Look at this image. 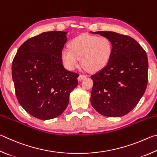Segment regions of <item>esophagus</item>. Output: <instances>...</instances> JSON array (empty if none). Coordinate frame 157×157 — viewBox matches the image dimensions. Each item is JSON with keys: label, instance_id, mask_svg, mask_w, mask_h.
I'll return each mask as SVG.
<instances>
[{"label": "esophagus", "instance_id": "34e87169", "mask_svg": "<svg viewBox=\"0 0 157 157\" xmlns=\"http://www.w3.org/2000/svg\"><path fill=\"white\" fill-rule=\"evenodd\" d=\"M86 77H87V76L86 75V74H80V75H79L78 77V80L82 81L84 78H86Z\"/></svg>", "mask_w": 157, "mask_h": 157}]
</instances>
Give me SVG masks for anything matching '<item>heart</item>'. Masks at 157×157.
Masks as SVG:
<instances>
[{"instance_id":"1","label":"heart","mask_w":157,"mask_h":157,"mask_svg":"<svg viewBox=\"0 0 157 157\" xmlns=\"http://www.w3.org/2000/svg\"><path fill=\"white\" fill-rule=\"evenodd\" d=\"M70 49L64 48L61 59L66 68L73 70L78 66L79 59L83 67L90 71L102 70L111 58L112 45L105 36L81 34L71 41Z\"/></svg>"}]
</instances>
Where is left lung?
<instances>
[{
  "mask_svg": "<svg viewBox=\"0 0 157 157\" xmlns=\"http://www.w3.org/2000/svg\"><path fill=\"white\" fill-rule=\"evenodd\" d=\"M93 33V32H92ZM110 40L111 58L91 78V104L109 117L124 116L135 108L146 90L148 60L144 48L130 36L114 32H97Z\"/></svg>",
  "mask_w": 157,
  "mask_h": 157,
  "instance_id": "obj_1",
  "label": "left lung"
}]
</instances>
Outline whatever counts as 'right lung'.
Here are the masks:
<instances>
[{
	"label": "right lung",
	"instance_id": "add662e5",
	"mask_svg": "<svg viewBox=\"0 0 157 157\" xmlns=\"http://www.w3.org/2000/svg\"><path fill=\"white\" fill-rule=\"evenodd\" d=\"M66 34L52 31L30 38L13 58L12 74L16 98L25 110L37 119L49 120L61 114L78 83L79 74L63 65Z\"/></svg>",
	"mask_w": 157,
	"mask_h": 157
}]
</instances>
